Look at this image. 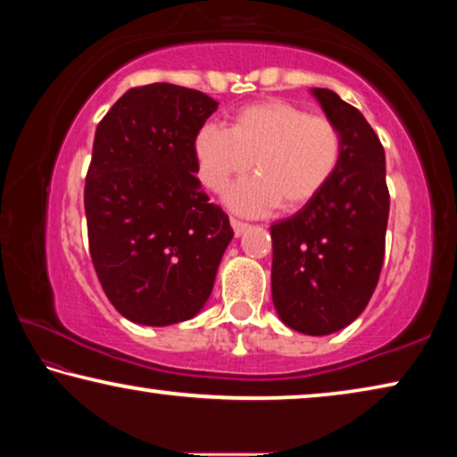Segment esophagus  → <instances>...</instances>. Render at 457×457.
Here are the masks:
<instances>
[{
	"mask_svg": "<svg viewBox=\"0 0 457 457\" xmlns=\"http://www.w3.org/2000/svg\"><path fill=\"white\" fill-rule=\"evenodd\" d=\"M229 223H231V229H234L236 237H240L242 234H245V229H248V223H244V221H240V220H236V217H231Z\"/></svg>",
	"mask_w": 457,
	"mask_h": 457,
	"instance_id": "1",
	"label": "esophagus"
}]
</instances>
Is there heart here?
<instances>
[{
	"mask_svg": "<svg viewBox=\"0 0 457 457\" xmlns=\"http://www.w3.org/2000/svg\"><path fill=\"white\" fill-rule=\"evenodd\" d=\"M199 177L220 191L231 177L258 169L223 195L231 212L260 217L285 205H305L329 183L342 154L336 126L288 101L244 107L234 128L205 124L195 137Z\"/></svg>",
	"mask_w": 457,
	"mask_h": 457,
	"instance_id": "obj_1",
	"label": "heart"
}]
</instances>
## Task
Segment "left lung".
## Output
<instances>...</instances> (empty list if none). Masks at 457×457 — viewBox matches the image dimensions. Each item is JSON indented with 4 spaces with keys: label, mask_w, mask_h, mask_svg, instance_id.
Here are the masks:
<instances>
[{
    "label": "left lung",
    "mask_w": 457,
    "mask_h": 457,
    "mask_svg": "<svg viewBox=\"0 0 457 457\" xmlns=\"http://www.w3.org/2000/svg\"><path fill=\"white\" fill-rule=\"evenodd\" d=\"M339 140L337 169L299 213L274 223L272 303L280 321L329 336L356 321L378 285L390 197L385 148L356 107L313 87Z\"/></svg>",
    "instance_id": "8db88e82"
}]
</instances>
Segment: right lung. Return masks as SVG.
Segmentation results:
<instances>
[{"label": "right lung", "mask_w": 457, "mask_h": 457, "mask_svg": "<svg viewBox=\"0 0 457 457\" xmlns=\"http://www.w3.org/2000/svg\"><path fill=\"white\" fill-rule=\"evenodd\" d=\"M217 105L152 83L124 93L97 126L85 180L89 252L107 299L132 323L193 320L213 291L234 229L195 177V137Z\"/></svg>", "instance_id": "right-lung-1"}]
</instances>
